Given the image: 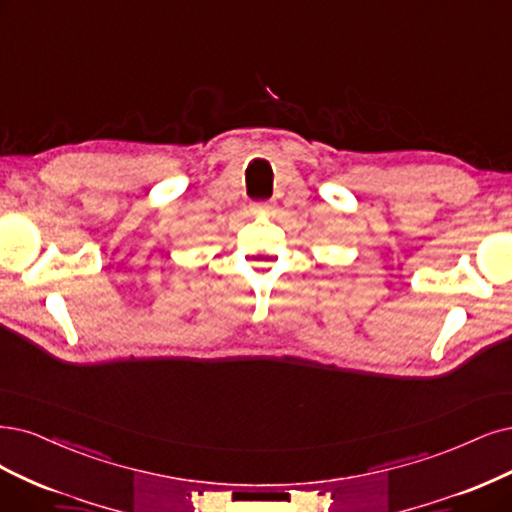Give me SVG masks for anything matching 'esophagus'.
Listing matches in <instances>:
<instances>
[{
  "mask_svg": "<svg viewBox=\"0 0 512 512\" xmlns=\"http://www.w3.org/2000/svg\"><path fill=\"white\" fill-rule=\"evenodd\" d=\"M274 206H276V204H274L272 200H261V202H255V204H253V208H255L257 213H272Z\"/></svg>",
  "mask_w": 512,
  "mask_h": 512,
  "instance_id": "esophagus-1",
  "label": "esophagus"
}]
</instances>
